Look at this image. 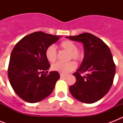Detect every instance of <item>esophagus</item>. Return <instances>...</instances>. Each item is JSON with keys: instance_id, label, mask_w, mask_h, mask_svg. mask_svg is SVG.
I'll return each instance as SVG.
<instances>
[{"instance_id": "1", "label": "esophagus", "mask_w": 123, "mask_h": 123, "mask_svg": "<svg viewBox=\"0 0 123 123\" xmlns=\"http://www.w3.org/2000/svg\"><path fill=\"white\" fill-rule=\"evenodd\" d=\"M61 79H64V78H65V77H66V75H62V74H61Z\"/></svg>"}]
</instances>
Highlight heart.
I'll use <instances>...</instances> for the list:
<instances>
[{"label": "heart", "instance_id": "heart-1", "mask_svg": "<svg viewBox=\"0 0 123 123\" xmlns=\"http://www.w3.org/2000/svg\"><path fill=\"white\" fill-rule=\"evenodd\" d=\"M60 48H63L69 51L68 59H73L76 61H81L84 57V54L82 50L77 48V45L75 43L70 40H64L59 44ZM45 57L49 62H54L57 58V51L53 45H50L46 48L45 50ZM77 65L75 62L69 61L68 62H57L52 66V69L62 75H66L75 69Z\"/></svg>", "mask_w": 123, "mask_h": 123}]
</instances>
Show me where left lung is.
Here are the masks:
<instances>
[{
    "mask_svg": "<svg viewBox=\"0 0 123 123\" xmlns=\"http://www.w3.org/2000/svg\"><path fill=\"white\" fill-rule=\"evenodd\" d=\"M66 37L82 43L84 48L82 64L73 74L76 82L69 86V91L82 103H95L107 94L114 79L116 66L111 50L101 39L87 32ZM83 73L86 74L81 75Z\"/></svg>",
    "mask_w": 123,
    "mask_h": 123,
    "instance_id": "obj_1",
    "label": "left lung"
}]
</instances>
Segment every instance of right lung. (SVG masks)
<instances>
[{"label": "right lung", "instance_id": "1", "mask_svg": "<svg viewBox=\"0 0 123 123\" xmlns=\"http://www.w3.org/2000/svg\"><path fill=\"white\" fill-rule=\"evenodd\" d=\"M61 36L35 32L23 37L14 46L10 56L8 77L16 94L28 103H37L48 97L60 79L57 71L48 70L45 57L48 46Z\"/></svg>", "mask_w": 123, "mask_h": 123}]
</instances>
